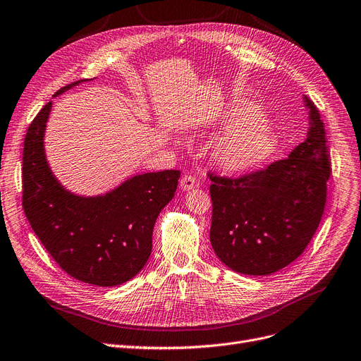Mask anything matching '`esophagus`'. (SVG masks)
I'll list each match as a JSON object with an SVG mask.
<instances>
[{"mask_svg": "<svg viewBox=\"0 0 361 361\" xmlns=\"http://www.w3.org/2000/svg\"><path fill=\"white\" fill-rule=\"evenodd\" d=\"M195 185H196V178H195L193 176L185 174V176L181 177V180H180V187H181L183 190H192Z\"/></svg>", "mask_w": 361, "mask_h": 361, "instance_id": "34e87169", "label": "esophagus"}]
</instances>
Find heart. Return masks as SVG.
<instances>
[{
  "mask_svg": "<svg viewBox=\"0 0 361 361\" xmlns=\"http://www.w3.org/2000/svg\"><path fill=\"white\" fill-rule=\"evenodd\" d=\"M219 121L223 125H233L215 149V158L230 174H243L261 166L277 150V135L258 107L233 103Z\"/></svg>",
  "mask_w": 361,
  "mask_h": 361,
  "instance_id": "obj_1",
  "label": "heart"
}]
</instances>
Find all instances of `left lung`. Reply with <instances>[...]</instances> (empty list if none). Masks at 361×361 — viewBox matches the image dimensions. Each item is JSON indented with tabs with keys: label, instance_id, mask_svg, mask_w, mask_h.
Instances as JSON below:
<instances>
[{
	"label": "left lung",
	"instance_id": "8db88e82",
	"mask_svg": "<svg viewBox=\"0 0 361 361\" xmlns=\"http://www.w3.org/2000/svg\"><path fill=\"white\" fill-rule=\"evenodd\" d=\"M310 111L305 142L288 158L240 177L212 181L209 239L228 269L267 276L300 257L322 221L331 159L319 109L304 97Z\"/></svg>",
	"mask_w": 361,
	"mask_h": 361
}]
</instances>
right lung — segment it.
Instances as JSON below:
<instances>
[{
    "label": "right lung",
    "instance_id": "1",
    "mask_svg": "<svg viewBox=\"0 0 361 361\" xmlns=\"http://www.w3.org/2000/svg\"><path fill=\"white\" fill-rule=\"evenodd\" d=\"M84 81L60 88L59 94ZM47 103L30 122L23 147V209L47 252L76 280L116 286L142 270L152 252L159 212L174 197L181 172L134 176L103 196H76L60 185L47 164Z\"/></svg>",
    "mask_w": 361,
    "mask_h": 361
}]
</instances>
